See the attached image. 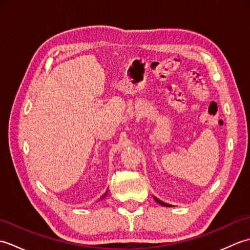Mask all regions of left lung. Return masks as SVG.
Wrapping results in <instances>:
<instances>
[{
  "label": "left lung",
  "instance_id": "1",
  "mask_svg": "<svg viewBox=\"0 0 250 250\" xmlns=\"http://www.w3.org/2000/svg\"><path fill=\"white\" fill-rule=\"evenodd\" d=\"M153 199H155V201L157 202V203H158V204H160V205H162V206H166V207H172V205H171V204L164 203V202H162L161 200H159L158 198H156V196H153Z\"/></svg>",
  "mask_w": 250,
  "mask_h": 250
}]
</instances>
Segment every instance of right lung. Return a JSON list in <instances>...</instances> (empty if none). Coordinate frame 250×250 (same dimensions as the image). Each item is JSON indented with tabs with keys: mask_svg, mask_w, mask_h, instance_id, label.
<instances>
[{
	"mask_svg": "<svg viewBox=\"0 0 250 250\" xmlns=\"http://www.w3.org/2000/svg\"><path fill=\"white\" fill-rule=\"evenodd\" d=\"M107 192H108V191H106V192L104 193V195H102V196H101V198H100V200H103V199L105 198V196H106V195H107Z\"/></svg>",
	"mask_w": 250,
	"mask_h": 250,
	"instance_id": "obj_1",
	"label": "right lung"
}]
</instances>
